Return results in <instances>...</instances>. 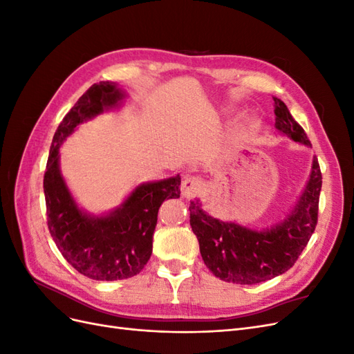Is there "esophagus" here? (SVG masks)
Masks as SVG:
<instances>
[{
	"label": "esophagus",
	"mask_w": 354,
	"mask_h": 354,
	"mask_svg": "<svg viewBox=\"0 0 354 354\" xmlns=\"http://www.w3.org/2000/svg\"><path fill=\"white\" fill-rule=\"evenodd\" d=\"M203 190V181L195 176H186L181 181V195L185 198H195Z\"/></svg>",
	"instance_id": "1"
}]
</instances>
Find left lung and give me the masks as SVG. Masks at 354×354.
Here are the masks:
<instances>
[{
	"mask_svg": "<svg viewBox=\"0 0 354 354\" xmlns=\"http://www.w3.org/2000/svg\"><path fill=\"white\" fill-rule=\"evenodd\" d=\"M273 100L277 130L294 142L312 146L286 104L281 99ZM320 187L322 173L315 156L310 180L291 216L263 232L209 217L198 201L190 202V226L198 238L203 263L221 281L241 285H255L285 273L295 264L316 229Z\"/></svg>",
	"mask_w": 354,
	"mask_h": 354,
	"instance_id": "obj_1",
	"label": "left lung"
}]
</instances>
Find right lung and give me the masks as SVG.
Instances as JSON below:
<instances>
[{
    "label": "right lung",
    "mask_w": 354,
    "mask_h": 354,
    "mask_svg": "<svg viewBox=\"0 0 354 354\" xmlns=\"http://www.w3.org/2000/svg\"><path fill=\"white\" fill-rule=\"evenodd\" d=\"M124 93L102 81L85 91L59 124L44 174L47 224L65 260L95 281H120L140 273L152 254L158 211L180 198V176L138 186L122 205L104 217H90L75 203L59 169V147L81 122L115 108Z\"/></svg>",
    "instance_id": "obj_1"
}]
</instances>
